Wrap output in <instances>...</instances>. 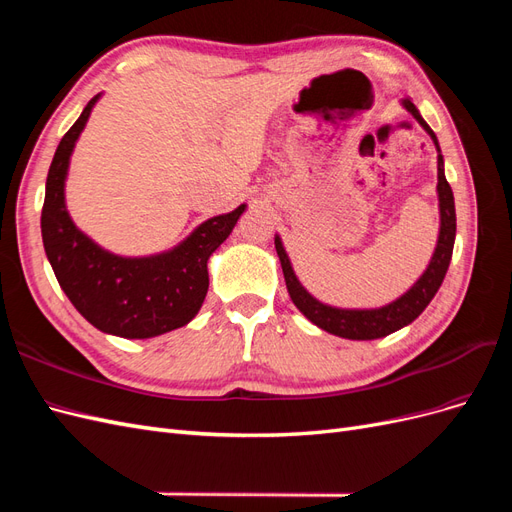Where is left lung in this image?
Returning a JSON list of instances; mask_svg holds the SVG:
<instances>
[{
	"label": "left lung",
	"mask_w": 512,
	"mask_h": 512,
	"mask_svg": "<svg viewBox=\"0 0 512 512\" xmlns=\"http://www.w3.org/2000/svg\"><path fill=\"white\" fill-rule=\"evenodd\" d=\"M406 111L421 123L423 130L431 136L433 145H436L438 151V203H440V235L436 250H433V256L429 260L427 269L423 275L418 277L414 286L401 294L399 299L391 301L389 305L374 307V309H344V307H333L318 301L305 290V286L299 282V277L294 275V269L290 265V258L284 250L282 239L275 235V250L277 256H280L282 262V271H284V280L286 288L292 303L297 305L299 312L312 320L316 327L322 331H327L337 337H346V339H378L386 337L399 329L408 327L412 320L423 314V309L429 305V301L436 297L438 288L442 286L444 275L448 271V265H451V256H453V245H455V230H457V215H455V198L453 190L448 185L444 177V158L438 145V138L433 134V130L427 126V121L418 113V108L412 104L410 98L401 100Z\"/></svg>",
	"instance_id": "left-lung-1"
}]
</instances>
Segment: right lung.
Here are the masks:
<instances>
[{
  "instance_id": "obj_1",
  "label": "right lung",
  "mask_w": 512,
  "mask_h": 512,
  "mask_svg": "<svg viewBox=\"0 0 512 512\" xmlns=\"http://www.w3.org/2000/svg\"><path fill=\"white\" fill-rule=\"evenodd\" d=\"M102 94L83 108L55 151L42 207V243L61 290L108 335L149 339L185 327L203 307L207 260L228 239L245 205L194 228L173 250L141 258L111 254L76 228L66 209L70 156Z\"/></svg>"
}]
</instances>
